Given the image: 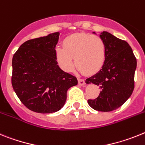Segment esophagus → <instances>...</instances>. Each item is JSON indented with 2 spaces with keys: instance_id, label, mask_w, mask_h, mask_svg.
<instances>
[{
  "instance_id": "obj_1",
  "label": "esophagus",
  "mask_w": 145,
  "mask_h": 145,
  "mask_svg": "<svg viewBox=\"0 0 145 145\" xmlns=\"http://www.w3.org/2000/svg\"><path fill=\"white\" fill-rule=\"evenodd\" d=\"M78 82H79V85H81V86H85V80H82V79H78Z\"/></svg>"
}]
</instances>
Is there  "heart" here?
I'll list each match as a JSON object with an SVG mask.
<instances>
[{
	"mask_svg": "<svg viewBox=\"0 0 145 145\" xmlns=\"http://www.w3.org/2000/svg\"><path fill=\"white\" fill-rule=\"evenodd\" d=\"M63 46H56L55 57L65 71L72 70L74 59L78 69L88 75L99 72L105 63L106 44L98 36L88 33L71 35L64 39Z\"/></svg>",
	"mask_w": 145,
	"mask_h": 145,
	"instance_id": "b5f03b06",
	"label": "heart"
}]
</instances>
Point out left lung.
Segmentation results:
<instances>
[{"label":"left lung","mask_w":145,"mask_h":145,"mask_svg":"<svg viewBox=\"0 0 145 145\" xmlns=\"http://www.w3.org/2000/svg\"><path fill=\"white\" fill-rule=\"evenodd\" d=\"M99 37L106 44L105 63L102 69L88 78L85 83L99 85L101 90L97 99H90L88 103L95 110L111 112L121 106L133 93L137 59L125 41L106 31L99 33Z\"/></svg>","instance_id":"obj_1"}]
</instances>
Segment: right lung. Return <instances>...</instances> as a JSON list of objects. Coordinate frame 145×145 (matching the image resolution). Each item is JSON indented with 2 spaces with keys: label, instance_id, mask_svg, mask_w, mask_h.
<instances>
[{
  "label": "right lung",
  "instance_id": "1",
  "mask_svg": "<svg viewBox=\"0 0 145 145\" xmlns=\"http://www.w3.org/2000/svg\"><path fill=\"white\" fill-rule=\"evenodd\" d=\"M60 33L28 40L12 58V84L21 102L38 113L56 112L63 107L69 88L77 79L57 65L55 46Z\"/></svg>",
  "mask_w": 145,
  "mask_h": 145
}]
</instances>
